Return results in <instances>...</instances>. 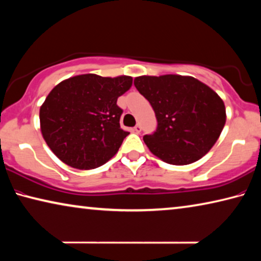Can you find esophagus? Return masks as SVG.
<instances>
[{
	"instance_id": "1",
	"label": "esophagus",
	"mask_w": 261,
	"mask_h": 261,
	"mask_svg": "<svg viewBox=\"0 0 261 261\" xmlns=\"http://www.w3.org/2000/svg\"><path fill=\"white\" fill-rule=\"evenodd\" d=\"M134 131L136 132V134H140V131H142V127H140L139 124H137V125L134 127Z\"/></svg>"
}]
</instances>
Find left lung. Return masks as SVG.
<instances>
[{"label":"left lung","instance_id":"8db88e82","mask_svg":"<svg viewBox=\"0 0 261 261\" xmlns=\"http://www.w3.org/2000/svg\"><path fill=\"white\" fill-rule=\"evenodd\" d=\"M151 103L158 127L144 142L153 154L171 165H189L210 151L225 125V106L217 93L193 76L166 74L135 79Z\"/></svg>","mask_w":261,"mask_h":261}]
</instances>
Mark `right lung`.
<instances>
[{
	"mask_svg": "<svg viewBox=\"0 0 261 261\" xmlns=\"http://www.w3.org/2000/svg\"><path fill=\"white\" fill-rule=\"evenodd\" d=\"M132 77L81 74L61 81L40 107V131L51 151L77 169L102 166L129 135L119 124L117 98L130 89Z\"/></svg>",
	"mask_w": 261,
	"mask_h": 261,
	"instance_id": "add662e5",
	"label": "right lung"
}]
</instances>
